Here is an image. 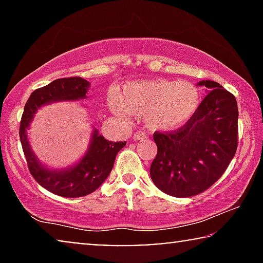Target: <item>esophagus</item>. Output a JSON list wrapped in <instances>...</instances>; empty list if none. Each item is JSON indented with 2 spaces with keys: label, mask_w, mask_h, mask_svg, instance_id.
Wrapping results in <instances>:
<instances>
[{
  "label": "esophagus",
  "mask_w": 263,
  "mask_h": 263,
  "mask_svg": "<svg viewBox=\"0 0 263 263\" xmlns=\"http://www.w3.org/2000/svg\"><path fill=\"white\" fill-rule=\"evenodd\" d=\"M147 135L145 134V133H141V132H138L135 133V134H133V140L134 141H139V140H146Z\"/></svg>",
  "instance_id": "esophagus-1"
}]
</instances>
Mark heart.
I'll return each mask as SVG.
<instances>
[{
  "instance_id": "heart-1",
  "label": "heart",
  "mask_w": 263,
  "mask_h": 263,
  "mask_svg": "<svg viewBox=\"0 0 263 263\" xmlns=\"http://www.w3.org/2000/svg\"><path fill=\"white\" fill-rule=\"evenodd\" d=\"M201 95L195 85L186 81L152 79L125 84L120 93L111 92L107 105L121 120L133 115L145 117L153 130L174 132L185 127L195 116Z\"/></svg>"
}]
</instances>
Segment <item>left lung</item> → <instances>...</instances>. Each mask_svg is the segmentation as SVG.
<instances>
[{
	"label": "left lung",
	"mask_w": 263,
	"mask_h": 263,
	"mask_svg": "<svg viewBox=\"0 0 263 263\" xmlns=\"http://www.w3.org/2000/svg\"><path fill=\"white\" fill-rule=\"evenodd\" d=\"M207 96L185 127L161 134L154 133L158 153L149 168L158 189L176 197L204 192L221 177L238 141L236 98L220 84L200 81Z\"/></svg>",
	"instance_id": "1"
}]
</instances>
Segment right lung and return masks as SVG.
<instances>
[{
  "label": "right lung",
  "mask_w": 263,
  "mask_h": 263,
  "mask_svg": "<svg viewBox=\"0 0 263 263\" xmlns=\"http://www.w3.org/2000/svg\"><path fill=\"white\" fill-rule=\"evenodd\" d=\"M89 82L82 78H63L50 82L31 93L25 104L20 122V141L26 157L28 170L35 181L50 193L63 197H81L91 194L103 184L112 170L117 153L125 146L123 142L107 141L93 127L88 148L74 165L52 168L39 161L32 151L27 130L34 115L42 106L57 102H77L87 98Z\"/></svg>",
  "instance_id": "right-lung-1"
}]
</instances>
